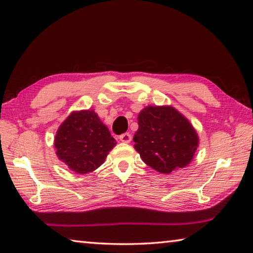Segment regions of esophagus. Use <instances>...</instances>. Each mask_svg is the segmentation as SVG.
Returning <instances> with one entry per match:
<instances>
[{"instance_id": "1", "label": "esophagus", "mask_w": 253, "mask_h": 253, "mask_svg": "<svg viewBox=\"0 0 253 253\" xmlns=\"http://www.w3.org/2000/svg\"><path fill=\"white\" fill-rule=\"evenodd\" d=\"M119 139L122 141L123 143H129L131 141V135L129 133H125V134H122L119 136Z\"/></svg>"}]
</instances>
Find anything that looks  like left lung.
Returning <instances> with one entry per match:
<instances>
[{
	"label": "left lung",
	"instance_id": "1",
	"mask_svg": "<svg viewBox=\"0 0 253 253\" xmlns=\"http://www.w3.org/2000/svg\"><path fill=\"white\" fill-rule=\"evenodd\" d=\"M137 119L134 147L148 167L169 174L191 162L199 138L189 120L177 109L147 106Z\"/></svg>",
	"mask_w": 253,
	"mask_h": 253
}]
</instances>
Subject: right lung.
<instances>
[{
	"instance_id": "1",
	"label": "right lung",
	"mask_w": 253,
	"mask_h": 253,
	"mask_svg": "<svg viewBox=\"0 0 253 253\" xmlns=\"http://www.w3.org/2000/svg\"><path fill=\"white\" fill-rule=\"evenodd\" d=\"M116 144L93 110L72 112L59 126L54 142L58 159L79 174L98 169Z\"/></svg>"
}]
</instances>
